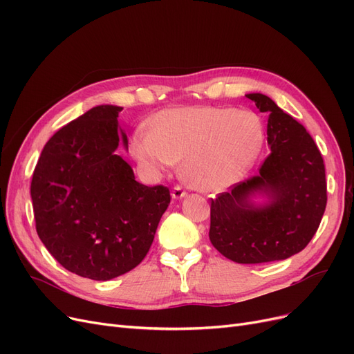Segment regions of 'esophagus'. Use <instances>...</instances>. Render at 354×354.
<instances>
[{
    "label": "esophagus",
    "mask_w": 354,
    "mask_h": 354,
    "mask_svg": "<svg viewBox=\"0 0 354 354\" xmlns=\"http://www.w3.org/2000/svg\"><path fill=\"white\" fill-rule=\"evenodd\" d=\"M186 195H187L186 190L180 186H176L173 189V192H171V196H173V199H183Z\"/></svg>",
    "instance_id": "esophagus-1"
}]
</instances>
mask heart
<instances>
[{
    "label": "heart",
    "mask_w": 354,
    "mask_h": 354,
    "mask_svg": "<svg viewBox=\"0 0 354 354\" xmlns=\"http://www.w3.org/2000/svg\"><path fill=\"white\" fill-rule=\"evenodd\" d=\"M264 145V127L251 111L183 106L159 112L137 127L131 152L138 162L168 169L178 160L181 177L202 192H220L248 173Z\"/></svg>",
    "instance_id": "obj_1"
}]
</instances>
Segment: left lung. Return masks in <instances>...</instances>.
I'll use <instances>...</instances> for the list:
<instances>
[{
	"instance_id": "left-lung-1",
	"label": "left lung",
	"mask_w": 354,
	"mask_h": 354,
	"mask_svg": "<svg viewBox=\"0 0 354 354\" xmlns=\"http://www.w3.org/2000/svg\"><path fill=\"white\" fill-rule=\"evenodd\" d=\"M269 113L270 155L259 174L211 202L209 241L241 264L286 260L312 241L326 208L325 165L306 128L261 93L245 94ZM257 197H263L257 203Z\"/></svg>"
}]
</instances>
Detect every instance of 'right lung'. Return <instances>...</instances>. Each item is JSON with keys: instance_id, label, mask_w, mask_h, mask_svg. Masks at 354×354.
I'll use <instances>...</instances> for the list:
<instances>
[{"instance_id": "right-lung-1", "label": "right lung", "mask_w": 354, "mask_h": 354, "mask_svg": "<svg viewBox=\"0 0 354 354\" xmlns=\"http://www.w3.org/2000/svg\"><path fill=\"white\" fill-rule=\"evenodd\" d=\"M121 106L100 104L44 146L30 183L37 233L66 270L111 281L140 264L168 208L169 190L136 181Z\"/></svg>"}]
</instances>
